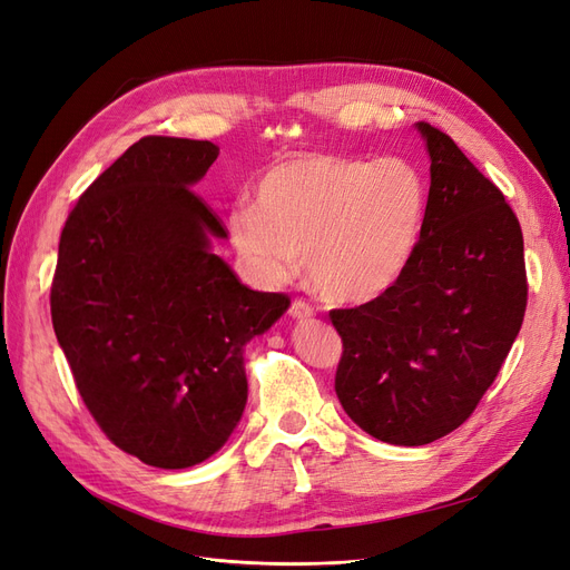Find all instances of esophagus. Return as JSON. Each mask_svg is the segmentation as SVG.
<instances>
[{
  "instance_id": "1",
  "label": "esophagus",
  "mask_w": 570,
  "mask_h": 570,
  "mask_svg": "<svg viewBox=\"0 0 570 570\" xmlns=\"http://www.w3.org/2000/svg\"><path fill=\"white\" fill-rule=\"evenodd\" d=\"M289 316L297 318V321H308L314 316V306L306 304L304 299H295L289 306Z\"/></svg>"
}]
</instances>
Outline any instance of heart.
I'll return each instance as SVG.
<instances>
[{"instance_id": "1", "label": "heart", "mask_w": 570, "mask_h": 570, "mask_svg": "<svg viewBox=\"0 0 570 570\" xmlns=\"http://www.w3.org/2000/svg\"><path fill=\"white\" fill-rule=\"evenodd\" d=\"M428 183L404 157L304 154L258 180L254 204L228 216L230 245L252 278L278 285L306 258L333 304H366L396 285L419 249Z\"/></svg>"}]
</instances>
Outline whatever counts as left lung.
Here are the masks:
<instances>
[{"label":"left lung","instance_id":"left-lung-1","mask_svg":"<svg viewBox=\"0 0 570 570\" xmlns=\"http://www.w3.org/2000/svg\"><path fill=\"white\" fill-rule=\"evenodd\" d=\"M430 157L428 216L406 273L385 295L335 308V392L347 416L400 446L450 435L494 383L521 331L523 233L499 187L450 135L416 124Z\"/></svg>","mask_w":570,"mask_h":570}]
</instances>
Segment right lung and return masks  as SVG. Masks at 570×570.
<instances>
[{"mask_svg": "<svg viewBox=\"0 0 570 570\" xmlns=\"http://www.w3.org/2000/svg\"><path fill=\"white\" fill-rule=\"evenodd\" d=\"M218 147L142 137L68 216L51 323L107 438L157 469H189L228 442L247 404L245 344L289 306L214 254L220 220L193 187Z\"/></svg>", "mask_w": 570, "mask_h": 570, "instance_id": "1", "label": "right lung"}]
</instances>
